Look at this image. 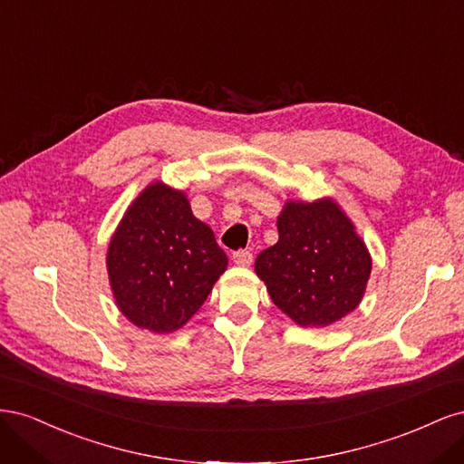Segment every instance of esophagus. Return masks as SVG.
<instances>
[{
  "label": "esophagus",
  "mask_w": 464,
  "mask_h": 464,
  "mask_svg": "<svg viewBox=\"0 0 464 464\" xmlns=\"http://www.w3.org/2000/svg\"><path fill=\"white\" fill-rule=\"evenodd\" d=\"M236 265H242V266H249L251 261H254V256H251V251H236L232 256Z\"/></svg>",
  "instance_id": "34e87169"
}]
</instances>
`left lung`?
Returning a JSON list of instances; mask_svg holds the SVG:
<instances>
[{"mask_svg":"<svg viewBox=\"0 0 464 464\" xmlns=\"http://www.w3.org/2000/svg\"><path fill=\"white\" fill-rule=\"evenodd\" d=\"M276 227L278 242L257 256L256 273L280 312L302 327H327L354 312L372 257L341 207L288 201Z\"/></svg>","mask_w":464,"mask_h":464,"instance_id":"1","label":"left lung"}]
</instances>
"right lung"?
<instances>
[{
	"label": "right lung",
	"mask_w": 464,
	"mask_h": 464,
	"mask_svg": "<svg viewBox=\"0 0 464 464\" xmlns=\"http://www.w3.org/2000/svg\"><path fill=\"white\" fill-rule=\"evenodd\" d=\"M227 265L213 230L193 217L184 191L162 181L125 210L106 256L120 312L159 334L186 325Z\"/></svg>",
	"instance_id": "1"
}]
</instances>
